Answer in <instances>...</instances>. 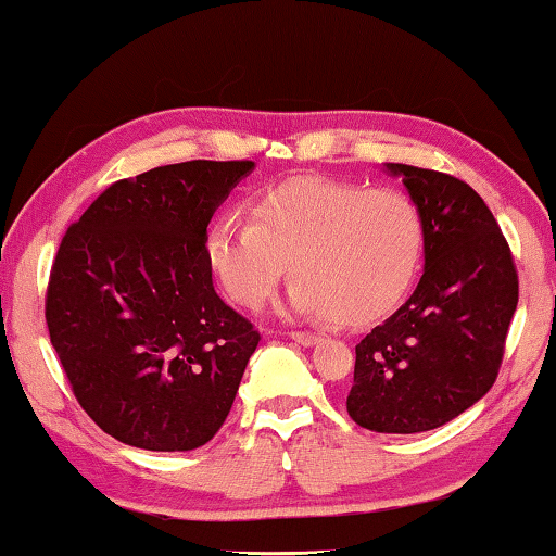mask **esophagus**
<instances>
[{"label": "esophagus", "mask_w": 556, "mask_h": 556, "mask_svg": "<svg viewBox=\"0 0 556 556\" xmlns=\"http://www.w3.org/2000/svg\"><path fill=\"white\" fill-rule=\"evenodd\" d=\"M290 339H295V342L303 344V346H309V344L317 342L319 334H315V332H290Z\"/></svg>", "instance_id": "esophagus-1"}]
</instances>
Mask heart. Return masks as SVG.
Segmentation results:
<instances>
[{
	"mask_svg": "<svg viewBox=\"0 0 556 556\" xmlns=\"http://www.w3.org/2000/svg\"><path fill=\"white\" fill-rule=\"evenodd\" d=\"M425 217L397 188L293 178L253 200V219L224 214L212 224L207 261L227 295L256 309L280 278H295L290 305L364 325L401 303L420 270Z\"/></svg>",
	"mask_w": 556,
	"mask_h": 556,
	"instance_id": "b5f03b06",
	"label": "heart"
}]
</instances>
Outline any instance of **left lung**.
<instances>
[{
    "mask_svg": "<svg viewBox=\"0 0 556 556\" xmlns=\"http://www.w3.org/2000/svg\"><path fill=\"white\" fill-rule=\"evenodd\" d=\"M386 168L422 210L425 273L405 305L356 344L346 413L371 432L415 434L491 391L518 307V270L471 185L405 163Z\"/></svg>",
    "mask_w": 556,
    "mask_h": 556,
    "instance_id": "1",
    "label": "left lung"
}]
</instances>
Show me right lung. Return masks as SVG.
<instances>
[{
	"label": "right lung",
	"mask_w": 556,
	"mask_h": 556,
	"mask_svg": "<svg viewBox=\"0 0 556 556\" xmlns=\"http://www.w3.org/2000/svg\"><path fill=\"white\" fill-rule=\"evenodd\" d=\"M253 161L112 182L55 253L51 344L83 410L129 446L190 452L227 420L261 334L217 295L207 224Z\"/></svg>",
	"instance_id": "right-lung-1"
}]
</instances>
